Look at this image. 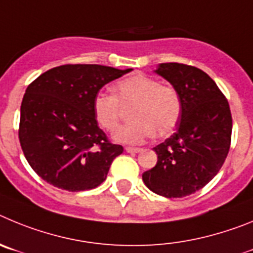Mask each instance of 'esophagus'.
Returning a JSON list of instances; mask_svg holds the SVG:
<instances>
[{"label":"esophagus","mask_w":253,"mask_h":253,"mask_svg":"<svg viewBox=\"0 0 253 253\" xmlns=\"http://www.w3.org/2000/svg\"><path fill=\"white\" fill-rule=\"evenodd\" d=\"M127 152H129V154H137V152L141 151V149H138V147H126Z\"/></svg>","instance_id":"esophagus-1"}]
</instances>
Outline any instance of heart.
<instances>
[{"instance_id":"obj_1","label":"heart","mask_w":253,"mask_h":253,"mask_svg":"<svg viewBox=\"0 0 253 253\" xmlns=\"http://www.w3.org/2000/svg\"><path fill=\"white\" fill-rule=\"evenodd\" d=\"M115 94L99 92L93 98V115L102 128L112 131L118 124L121 104L135 103L131 124L113 132L116 142L138 145L158 133L166 136L176 127L181 115L180 95L171 85L158 79L136 74L122 79L115 85Z\"/></svg>"}]
</instances>
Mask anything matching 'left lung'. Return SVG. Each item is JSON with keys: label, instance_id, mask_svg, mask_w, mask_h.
<instances>
[{"label": "left lung", "instance_id": "1", "mask_svg": "<svg viewBox=\"0 0 253 253\" xmlns=\"http://www.w3.org/2000/svg\"><path fill=\"white\" fill-rule=\"evenodd\" d=\"M155 73L177 90L181 115L175 133L154 147L158 163L143 172L142 180L161 197L183 198L206 186L222 168L231 145V110L203 70L163 63Z\"/></svg>", "mask_w": 253, "mask_h": 253}]
</instances>
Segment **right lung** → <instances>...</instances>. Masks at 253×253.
<instances>
[{
  "label": "right lung",
  "mask_w": 253,
  "mask_h": 253,
  "mask_svg": "<svg viewBox=\"0 0 253 253\" xmlns=\"http://www.w3.org/2000/svg\"><path fill=\"white\" fill-rule=\"evenodd\" d=\"M132 69L68 64L42 73L21 103L19 138L27 163L42 180L82 192L106 180L121 145L107 140L93 115V98Z\"/></svg>",
  "instance_id": "1"
}]
</instances>
